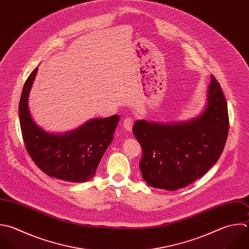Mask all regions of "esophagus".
I'll return each mask as SVG.
<instances>
[{
    "mask_svg": "<svg viewBox=\"0 0 249 249\" xmlns=\"http://www.w3.org/2000/svg\"><path fill=\"white\" fill-rule=\"evenodd\" d=\"M133 124H134V122H133V119H132L131 117H126V118L124 119L123 124H124V127L127 131H131L132 126H133Z\"/></svg>",
    "mask_w": 249,
    "mask_h": 249,
    "instance_id": "34e87169",
    "label": "esophagus"
}]
</instances>
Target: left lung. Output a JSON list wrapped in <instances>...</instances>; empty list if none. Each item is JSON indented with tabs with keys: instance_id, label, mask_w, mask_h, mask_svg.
<instances>
[{
	"instance_id": "left-lung-1",
	"label": "left lung",
	"mask_w": 249,
	"mask_h": 249,
	"mask_svg": "<svg viewBox=\"0 0 249 249\" xmlns=\"http://www.w3.org/2000/svg\"><path fill=\"white\" fill-rule=\"evenodd\" d=\"M132 131L142 148L145 182L167 191L187 187L216 163L225 147L229 115L219 83L211 76L207 105L198 118L168 124L136 121Z\"/></svg>"
}]
</instances>
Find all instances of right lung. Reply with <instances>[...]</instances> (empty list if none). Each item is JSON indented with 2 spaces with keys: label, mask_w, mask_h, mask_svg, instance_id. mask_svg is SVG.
Masks as SVG:
<instances>
[{
  "label": "right lung",
  "mask_w": 249,
  "mask_h": 249,
  "mask_svg": "<svg viewBox=\"0 0 249 249\" xmlns=\"http://www.w3.org/2000/svg\"><path fill=\"white\" fill-rule=\"evenodd\" d=\"M37 71L35 68L27 78L18 108L26 150L47 175L68 182L89 181L95 175L101 158L113 140L119 116L93 119L63 135L46 132L33 122L28 109V96Z\"/></svg>",
  "instance_id": "right-lung-1"
}]
</instances>
